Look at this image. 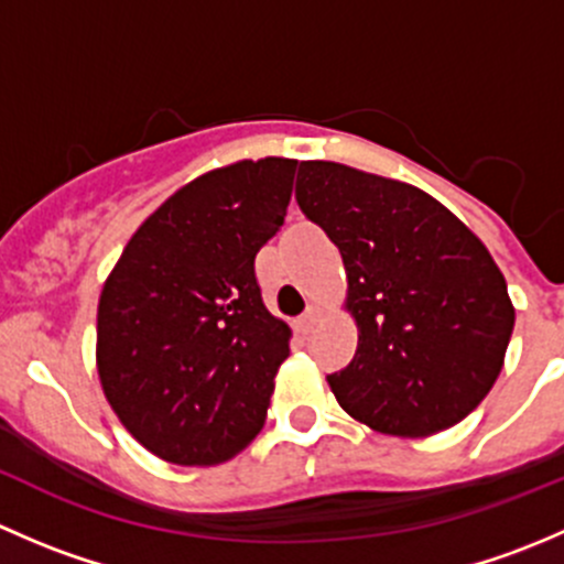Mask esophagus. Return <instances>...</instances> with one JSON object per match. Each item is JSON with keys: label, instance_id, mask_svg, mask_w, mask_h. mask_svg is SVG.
Returning <instances> with one entry per match:
<instances>
[{"label": "esophagus", "instance_id": "1", "mask_svg": "<svg viewBox=\"0 0 564 564\" xmlns=\"http://www.w3.org/2000/svg\"><path fill=\"white\" fill-rule=\"evenodd\" d=\"M316 316H318V308H316V305H308V308H305V314L300 316V324H303V329H311V327H314Z\"/></svg>", "mask_w": 564, "mask_h": 564}]
</instances>
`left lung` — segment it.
Segmentation results:
<instances>
[{"label":"left lung","instance_id":"obj_1","mask_svg":"<svg viewBox=\"0 0 564 564\" xmlns=\"http://www.w3.org/2000/svg\"><path fill=\"white\" fill-rule=\"evenodd\" d=\"M297 204L349 278L360 340L327 377L344 412L392 436L460 423L497 382L516 324L486 246L429 193L340 163H300Z\"/></svg>","mask_w":564,"mask_h":564}]
</instances>
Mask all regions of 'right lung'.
I'll return each mask as SVG.
<instances>
[{
  "mask_svg": "<svg viewBox=\"0 0 564 564\" xmlns=\"http://www.w3.org/2000/svg\"><path fill=\"white\" fill-rule=\"evenodd\" d=\"M297 161L187 182L139 226L98 305V373L124 429L182 466L231 458L261 431L289 327L267 311L256 253L281 231Z\"/></svg>",
  "mask_w": 564,
  "mask_h": 564,
  "instance_id": "1",
  "label": "right lung"
}]
</instances>
